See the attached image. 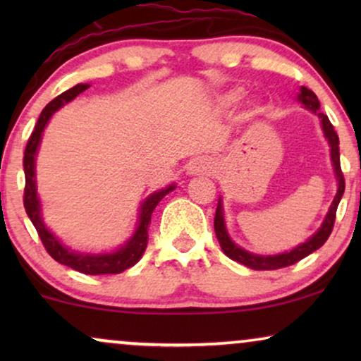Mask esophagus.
Masks as SVG:
<instances>
[{
	"instance_id": "esophagus-1",
	"label": "esophagus",
	"mask_w": 361,
	"mask_h": 361,
	"mask_svg": "<svg viewBox=\"0 0 361 361\" xmlns=\"http://www.w3.org/2000/svg\"><path fill=\"white\" fill-rule=\"evenodd\" d=\"M215 171L214 161L209 157H197L190 162L189 166V174L192 176H200V174H212Z\"/></svg>"
}]
</instances>
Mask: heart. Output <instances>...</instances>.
<instances>
[{
  "label": "heart",
  "instance_id": "heart-1",
  "mask_svg": "<svg viewBox=\"0 0 361 361\" xmlns=\"http://www.w3.org/2000/svg\"><path fill=\"white\" fill-rule=\"evenodd\" d=\"M238 97H240L238 92H230V93H226V95L221 97V102H224L225 105H230V103L238 100Z\"/></svg>",
  "mask_w": 361,
  "mask_h": 361
}]
</instances>
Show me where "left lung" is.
<instances>
[{"label":"left lung","instance_id":"obj_1","mask_svg":"<svg viewBox=\"0 0 361 361\" xmlns=\"http://www.w3.org/2000/svg\"><path fill=\"white\" fill-rule=\"evenodd\" d=\"M298 100L302 103V105L307 108V110L315 113V115L320 118V125H322L324 135H325V137H327V141L330 145V157H332L335 177H337V182H338L337 195H335L332 205H330L327 215H325L324 224L320 225V228L315 231V233L310 236V238L305 241V243H300L299 246H295L294 250L288 251V253L269 255V256L253 255V253H250V251L240 248L238 245H235L233 241H231L228 233H226L225 219H224V207H221V199H220L219 205H216L214 226H215V235H216V238H219V243L221 246V250H224V253L228 256L230 259L238 261V263L248 266V268L256 269V271H269V269L286 268V266L295 264L298 261L305 258V256L314 253L315 250H319L320 246H322L325 241H327L330 233H332L334 224H335V214H337V207L340 204V199H342L343 190H345L343 172H342V167H340V152H338V135H337V131L334 130L332 123H330L327 115L320 113L319 98L312 90H309L307 87H300V93L298 95Z\"/></svg>","mask_w":361,"mask_h":361}]
</instances>
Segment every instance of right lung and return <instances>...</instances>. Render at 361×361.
Instances as JSON below:
<instances>
[{
    "label": "right lung",
    "mask_w": 361,
    "mask_h": 361,
    "mask_svg": "<svg viewBox=\"0 0 361 361\" xmlns=\"http://www.w3.org/2000/svg\"><path fill=\"white\" fill-rule=\"evenodd\" d=\"M90 87L88 83H78V85L72 87L71 90L61 93V95L54 98L52 102H49L46 108H44L41 116L34 126L32 135L29 136L26 151H24V176H26V187H24V209L29 219H31L32 225L36 226L39 238H41L44 248L47 250V253L52 256L57 263L66 264L68 268L78 271L83 274H120L123 271L135 266L137 261L141 259L142 253H145L147 246V226H149L151 215L154 212L156 205L164 199V195L169 194L171 190L176 189V185L172 184L166 189H161L151 194L147 199L141 204L140 209V220H137V226L135 233L125 245L120 246L113 253H78V251L68 250L67 246H63L61 241L57 240V236H54L51 231L47 230V226L44 225L42 215H41V200L37 197V187H36V154L37 147L41 145L42 131L46 125L51 120V116L56 113L59 108H62L66 103L72 102L77 95H80L82 92H85Z\"/></svg>",
    "instance_id": "right-lung-1"
}]
</instances>
